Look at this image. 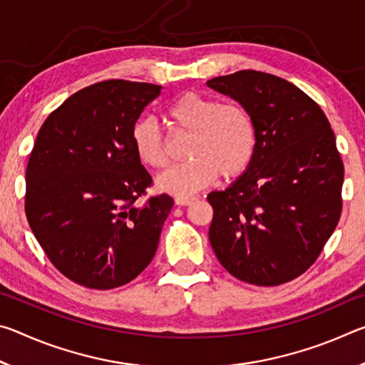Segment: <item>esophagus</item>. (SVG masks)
<instances>
[{"label": "esophagus", "instance_id": "obj_1", "mask_svg": "<svg viewBox=\"0 0 365 365\" xmlns=\"http://www.w3.org/2000/svg\"><path fill=\"white\" fill-rule=\"evenodd\" d=\"M195 201V196H177L175 197V205L177 206H188Z\"/></svg>", "mask_w": 365, "mask_h": 365}]
</instances>
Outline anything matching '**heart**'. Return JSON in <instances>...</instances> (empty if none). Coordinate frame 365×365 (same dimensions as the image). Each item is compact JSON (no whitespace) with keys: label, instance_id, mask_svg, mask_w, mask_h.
Wrapping results in <instances>:
<instances>
[{"label":"heart","instance_id":"obj_1","mask_svg":"<svg viewBox=\"0 0 365 365\" xmlns=\"http://www.w3.org/2000/svg\"><path fill=\"white\" fill-rule=\"evenodd\" d=\"M177 130L190 133L185 145L188 160L159 174L156 187L164 193L187 196L207 187L220 175L230 180L250 168L256 153V123L240 103H219L215 98L187 91L168 108ZM138 159L148 168L168 164L164 135L153 119H141L132 130Z\"/></svg>","mask_w":365,"mask_h":365}]
</instances>
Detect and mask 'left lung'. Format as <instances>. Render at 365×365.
Returning <instances> with one entry per match:
<instances>
[{
    "instance_id": "obj_1",
    "label": "left lung",
    "mask_w": 365,
    "mask_h": 365,
    "mask_svg": "<svg viewBox=\"0 0 365 365\" xmlns=\"http://www.w3.org/2000/svg\"><path fill=\"white\" fill-rule=\"evenodd\" d=\"M256 123V153L245 174L207 195L209 242L219 262L257 287L292 282L311 267L341 215L343 160L319 104L272 73L238 71L207 80Z\"/></svg>"
}]
</instances>
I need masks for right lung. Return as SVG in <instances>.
<instances>
[{
  "instance_id": "1",
  "label": "right lung",
  "mask_w": 365,
  "mask_h": 365,
  "mask_svg": "<svg viewBox=\"0 0 365 365\" xmlns=\"http://www.w3.org/2000/svg\"><path fill=\"white\" fill-rule=\"evenodd\" d=\"M163 86L104 80L54 109L36 135L26 172V215L51 264L93 289L125 285L156 255L174 206L153 185L132 143L143 109Z\"/></svg>"
}]
</instances>
